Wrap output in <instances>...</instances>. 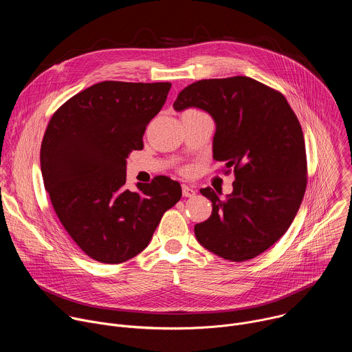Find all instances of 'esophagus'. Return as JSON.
<instances>
[{
    "label": "esophagus",
    "instance_id": "1",
    "mask_svg": "<svg viewBox=\"0 0 352 352\" xmlns=\"http://www.w3.org/2000/svg\"><path fill=\"white\" fill-rule=\"evenodd\" d=\"M195 193H196V190L190 185H185V184L182 185V195L185 197H192Z\"/></svg>",
    "mask_w": 352,
    "mask_h": 352
}]
</instances>
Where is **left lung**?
Segmentation results:
<instances>
[{"label":"left lung","mask_w":352,"mask_h":352,"mask_svg":"<svg viewBox=\"0 0 352 352\" xmlns=\"http://www.w3.org/2000/svg\"><path fill=\"white\" fill-rule=\"evenodd\" d=\"M197 107L216 121L213 157L234 171L232 193L212 200V216L195 226L199 243L217 256L245 262L263 254L291 226L302 202L308 167L300 124L285 97L252 78L197 80L174 109Z\"/></svg>","instance_id":"obj_1"}]
</instances>
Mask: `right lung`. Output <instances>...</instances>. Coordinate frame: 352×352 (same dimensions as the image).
<instances>
[{"instance_id": "add662e5", "label": "right lung", "mask_w": 352, "mask_h": 352, "mask_svg": "<svg viewBox=\"0 0 352 352\" xmlns=\"http://www.w3.org/2000/svg\"><path fill=\"white\" fill-rule=\"evenodd\" d=\"M170 82L104 80L67 102L40 147L45 190L65 231L102 263H122L148 245L163 214L181 199L166 175L125 188L126 157L143 148L147 124L164 106Z\"/></svg>"}]
</instances>
